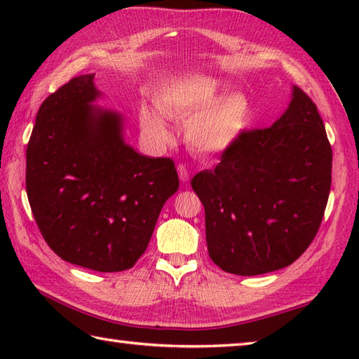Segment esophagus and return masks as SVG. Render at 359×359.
<instances>
[{
	"label": "esophagus",
	"mask_w": 359,
	"mask_h": 359,
	"mask_svg": "<svg viewBox=\"0 0 359 359\" xmlns=\"http://www.w3.org/2000/svg\"><path fill=\"white\" fill-rule=\"evenodd\" d=\"M177 172H179V177H180V180L182 182H187L189 180V172H188V168L184 165V163H180L179 166H177Z\"/></svg>",
	"instance_id": "esophagus-1"
}]
</instances>
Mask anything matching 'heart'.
Wrapping results in <instances>:
<instances>
[{"label": "heart", "instance_id": "heart-1", "mask_svg": "<svg viewBox=\"0 0 359 359\" xmlns=\"http://www.w3.org/2000/svg\"><path fill=\"white\" fill-rule=\"evenodd\" d=\"M220 89V81L207 75H191L170 81L156 98L160 113L151 106H142L143 131L157 142H168L171 131L163 116L174 120L191 116L185 131L189 147L201 154H222L245 131L250 103L242 93H230L217 99Z\"/></svg>", "mask_w": 359, "mask_h": 359}]
</instances>
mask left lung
Instances as JSON below:
<instances>
[{
  "label": "left lung",
  "mask_w": 359,
  "mask_h": 359,
  "mask_svg": "<svg viewBox=\"0 0 359 359\" xmlns=\"http://www.w3.org/2000/svg\"><path fill=\"white\" fill-rule=\"evenodd\" d=\"M332 185V147L316 104L293 88L270 128L243 131L215 170L191 187L205 208L211 261L256 276L293 264L321 226Z\"/></svg>",
  "instance_id": "obj_1"
}]
</instances>
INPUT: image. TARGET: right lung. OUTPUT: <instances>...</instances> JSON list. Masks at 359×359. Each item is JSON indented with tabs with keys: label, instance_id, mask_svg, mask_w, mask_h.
Listing matches in <instances>:
<instances>
[{
	"label": "right lung",
	"instance_id": "1",
	"mask_svg": "<svg viewBox=\"0 0 359 359\" xmlns=\"http://www.w3.org/2000/svg\"><path fill=\"white\" fill-rule=\"evenodd\" d=\"M94 74L41 103L26 151V191L46 243L66 262L114 273L147 250L163 203L179 189L170 157L121 137V116L98 109Z\"/></svg>",
	"mask_w": 359,
	"mask_h": 359
}]
</instances>
